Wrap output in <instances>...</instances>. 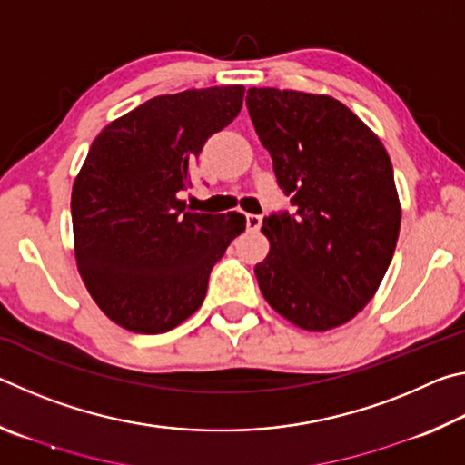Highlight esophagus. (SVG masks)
<instances>
[{
    "mask_svg": "<svg viewBox=\"0 0 465 465\" xmlns=\"http://www.w3.org/2000/svg\"><path fill=\"white\" fill-rule=\"evenodd\" d=\"M246 225H248L250 232H258V230H261V225H262V215H254V213L246 215Z\"/></svg>",
    "mask_w": 465,
    "mask_h": 465,
    "instance_id": "esophagus-1",
    "label": "esophagus"
}]
</instances>
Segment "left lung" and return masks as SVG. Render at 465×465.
Instances as JSON below:
<instances>
[{"label":"left lung","mask_w":465,"mask_h":465,"mask_svg":"<svg viewBox=\"0 0 465 465\" xmlns=\"http://www.w3.org/2000/svg\"><path fill=\"white\" fill-rule=\"evenodd\" d=\"M246 106L291 211H272L256 264L266 302L312 332L342 326L375 295L400 233L393 168L381 141L342 102L250 88Z\"/></svg>","instance_id":"left-lung-1"}]
</instances>
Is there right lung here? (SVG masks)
I'll return each mask as SVG.
<instances>
[{
	"label": "right lung",
	"instance_id": "1",
	"mask_svg": "<svg viewBox=\"0 0 465 465\" xmlns=\"http://www.w3.org/2000/svg\"><path fill=\"white\" fill-rule=\"evenodd\" d=\"M243 85L147 100L94 139L72 193L77 269L98 308L139 334H162L201 308L240 213L184 211L196 157L240 114Z\"/></svg>",
	"mask_w": 465,
	"mask_h": 465
}]
</instances>
